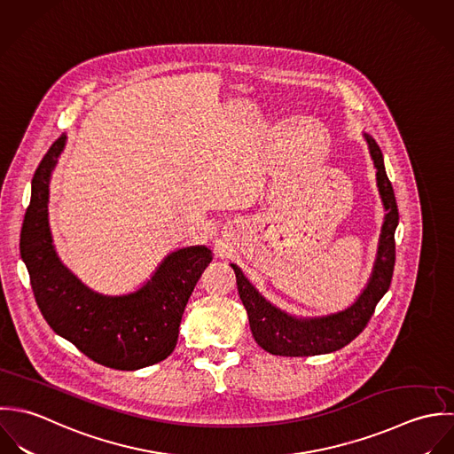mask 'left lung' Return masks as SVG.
<instances>
[{
    "instance_id": "8db88e82",
    "label": "left lung",
    "mask_w": 454,
    "mask_h": 454,
    "mask_svg": "<svg viewBox=\"0 0 454 454\" xmlns=\"http://www.w3.org/2000/svg\"><path fill=\"white\" fill-rule=\"evenodd\" d=\"M363 137L368 144L370 158L377 170V187L386 214L370 278L358 298L348 309L312 317L289 314L269 301L249 282L244 272L231 263L240 300L249 316L253 337L258 346L270 355L316 356L342 349L362 333L373 314L375 305L389 289L395 269V230L398 226V207L377 142L366 133H363Z\"/></svg>"
}]
</instances>
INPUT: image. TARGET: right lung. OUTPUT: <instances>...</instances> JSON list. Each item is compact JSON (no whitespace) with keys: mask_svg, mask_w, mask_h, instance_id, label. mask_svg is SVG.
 <instances>
[{"mask_svg":"<svg viewBox=\"0 0 454 454\" xmlns=\"http://www.w3.org/2000/svg\"><path fill=\"white\" fill-rule=\"evenodd\" d=\"M65 145L63 133L38 165L20 230V258L36 305L49 326L92 362L117 370L163 362L176 349L185 303L212 251L189 246L170 253L137 291H92L63 265L49 226L51 177Z\"/></svg>","mask_w":454,"mask_h":454,"instance_id":"add662e5","label":"right lung"}]
</instances>
